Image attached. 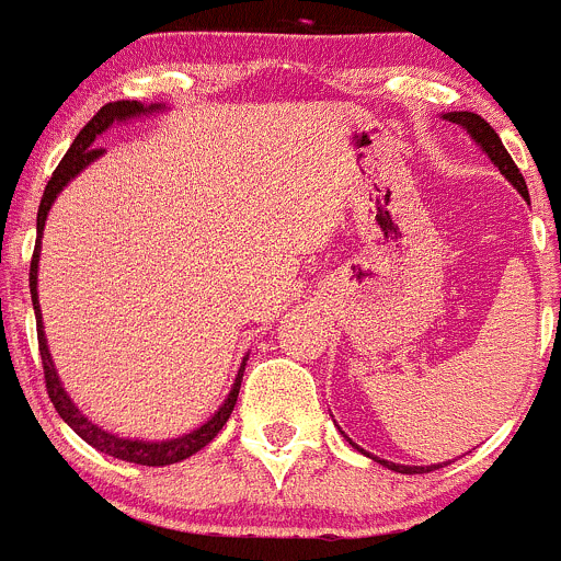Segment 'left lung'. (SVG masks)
<instances>
[{
    "instance_id": "obj_1",
    "label": "left lung",
    "mask_w": 561,
    "mask_h": 561,
    "mask_svg": "<svg viewBox=\"0 0 561 561\" xmlns=\"http://www.w3.org/2000/svg\"><path fill=\"white\" fill-rule=\"evenodd\" d=\"M443 118H446V122H451V124H459V127H462V129H468L470 138H473L476 144L481 146V151H484V154L490 157V160H493L495 165H499L501 174H504L506 180H510L512 185L517 187V193H520L523 198H528V187H526V180H523L520 169H517V165H515V160H512V157H510V151L504 149V144H501L499 133H495V129L490 127V124H486L484 118H481V115L468 113V110H465V113H446V115H443ZM368 457H370V454H368ZM374 459H376V462L387 465V468H390V470H399V473H421V470L443 468V465H428V468H417V465H415V468H410V465L385 462V459H379V457H374Z\"/></svg>"
}]
</instances>
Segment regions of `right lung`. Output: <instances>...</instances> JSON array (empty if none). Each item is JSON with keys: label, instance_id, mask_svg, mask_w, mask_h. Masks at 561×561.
I'll return each mask as SVG.
<instances>
[{"label": "right lung", "instance_id": "1", "mask_svg": "<svg viewBox=\"0 0 561 561\" xmlns=\"http://www.w3.org/2000/svg\"><path fill=\"white\" fill-rule=\"evenodd\" d=\"M162 104H140V102H110L93 115L91 122L82 127V133L77 135L71 149L66 151V157L60 160V165L55 169L51 174L49 185H46L44 198H41V207H38V238H35V254H33V263H30V293H33V310H35V323H38V348H41V359H44V379H46V392H49L51 404H55L57 415L68 423V426L75 428L82 439H85L88 446H93L96 451L110 454L115 459H127V462L135 465H149V468H160V465H174L182 462V459L193 457L196 451H202L207 446L209 439L216 437L218 432L224 428V423L229 421L232 415L234 404H238V392H240V379H243V370H245V359L240 363L238 376H234V385L229 390L227 401L218 407V412L209 417L204 426L193 428L191 434H182L176 439H162V443H146V439H127V437H118V434H110L104 428H99L96 423L88 421L80 410L75 407V401L68 399V392L62 390L60 385V376H57L55 363H51V354H49V345H46L44 337V321H41V307H38V251H41V234H44V224L46 216H49L51 204H55L57 193L68 185V182L75 180L82 169H85L88 162L96 160L102 154L99 146H93L96 135H102L110 124L115 122H129V118H138L144 113H154L160 110Z\"/></svg>", "mask_w": 561, "mask_h": 561}]
</instances>
